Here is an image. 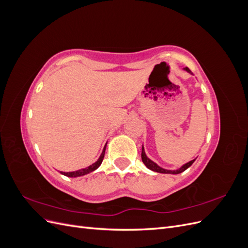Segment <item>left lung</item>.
Masks as SVG:
<instances>
[{"label":"left lung","instance_id":"left-lung-1","mask_svg":"<svg viewBox=\"0 0 248 248\" xmlns=\"http://www.w3.org/2000/svg\"><path fill=\"white\" fill-rule=\"evenodd\" d=\"M184 70H186L187 72L191 73V71H190L188 68H187V67H185ZM141 160H142V162L145 163V166H146L149 170H154V171H157V172H161V174H180V172H182V171H184L185 170L188 169V168L191 166V164L194 162V160H196V159H193V160H191V161H189V162L185 163L183 167H181V168H180V169H179V170H164V169H162V168H160V167L157 166V164H156L155 162H153L151 159H149V158H148L147 155H146V153H145L144 146H142V147H141Z\"/></svg>","mask_w":248,"mask_h":248}]
</instances>
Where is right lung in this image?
Masks as SVG:
<instances>
[{"instance_id":"right-lung-1","label":"right lung","mask_w":248,"mask_h":248,"mask_svg":"<svg viewBox=\"0 0 248 248\" xmlns=\"http://www.w3.org/2000/svg\"><path fill=\"white\" fill-rule=\"evenodd\" d=\"M106 148H107V145L104 146V148H103V151H102V153H101L100 157L98 158V160H97L96 162H94L93 164H91V166H89L88 168H86V169H81V170H76V171H68V172L60 171V172H61V174H62V175H64V176H67V177H72V178H74V177H79V176H84V175L89 174V172H91V171L95 170L96 169H98V168L100 167V164H101V162H102V160H103L104 153H106Z\"/></svg>"}]
</instances>
